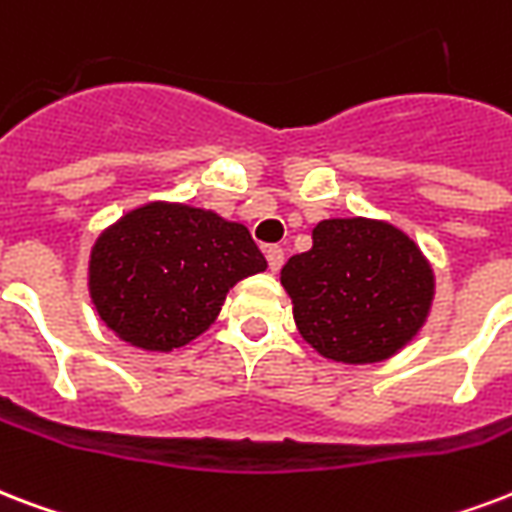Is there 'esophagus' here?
<instances>
[{"mask_svg": "<svg viewBox=\"0 0 512 512\" xmlns=\"http://www.w3.org/2000/svg\"><path fill=\"white\" fill-rule=\"evenodd\" d=\"M265 260H268V268L276 273L284 265V249L282 247H265Z\"/></svg>", "mask_w": 512, "mask_h": 512, "instance_id": "esophagus-1", "label": "esophagus"}]
</instances>
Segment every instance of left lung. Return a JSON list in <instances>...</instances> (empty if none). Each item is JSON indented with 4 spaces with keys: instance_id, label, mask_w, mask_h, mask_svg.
Wrapping results in <instances>:
<instances>
[{
    "instance_id": "8db88e82",
    "label": "left lung",
    "mask_w": 512,
    "mask_h": 512,
    "mask_svg": "<svg viewBox=\"0 0 512 512\" xmlns=\"http://www.w3.org/2000/svg\"><path fill=\"white\" fill-rule=\"evenodd\" d=\"M311 239V249L282 268L303 341L343 365L395 357L419 335L435 298V273L419 244L370 217L322 220Z\"/></svg>"
}]
</instances>
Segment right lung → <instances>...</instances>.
Listing matches in <instances>:
<instances>
[{"instance_id":"right-lung-1","label":"right lung","mask_w":512,"mask_h":512,"mask_svg":"<svg viewBox=\"0 0 512 512\" xmlns=\"http://www.w3.org/2000/svg\"><path fill=\"white\" fill-rule=\"evenodd\" d=\"M265 268L241 222L150 201L101 230L88 260V292L120 341L169 354L214 325L233 284Z\"/></svg>"}]
</instances>
